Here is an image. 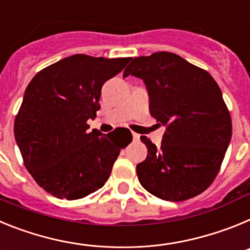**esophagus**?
Returning <instances> with one entry per match:
<instances>
[{
	"mask_svg": "<svg viewBox=\"0 0 250 250\" xmlns=\"http://www.w3.org/2000/svg\"><path fill=\"white\" fill-rule=\"evenodd\" d=\"M132 139H134L135 141H138L139 139H140V135H139V134H136V132H132Z\"/></svg>",
	"mask_w": 250,
	"mask_h": 250,
	"instance_id": "esophagus-1",
	"label": "esophagus"
}]
</instances>
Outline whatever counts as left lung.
Instances as JSON below:
<instances>
[{
	"mask_svg": "<svg viewBox=\"0 0 250 250\" xmlns=\"http://www.w3.org/2000/svg\"><path fill=\"white\" fill-rule=\"evenodd\" d=\"M144 81L150 114L167 130L161 146L146 136L147 156L136 165L140 184L169 202L199 195L213 183L231 139V119L211 75L173 52L135 57L125 68Z\"/></svg>",
	"mask_w": 250,
	"mask_h": 250,
	"instance_id": "1",
	"label": "left lung"
}]
</instances>
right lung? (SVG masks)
<instances>
[{
  "instance_id": "1",
  "label": "right lung",
  "mask_w": 250,
  "mask_h": 250,
  "mask_svg": "<svg viewBox=\"0 0 250 250\" xmlns=\"http://www.w3.org/2000/svg\"><path fill=\"white\" fill-rule=\"evenodd\" d=\"M130 60L72 55L41 70L26 87L13 132L26 169L51 195L75 200L103 188L131 143L126 127L103 134L86 124L100 109L104 83Z\"/></svg>"
}]
</instances>
